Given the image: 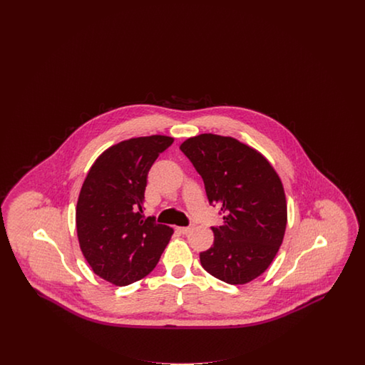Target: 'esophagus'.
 I'll list each match as a JSON object with an SVG mask.
<instances>
[{"instance_id":"obj_1","label":"esophagus","mask_w":365,"mask_h":365,"mask_svg":"<svg viewBox=\"0 0 365 365\" xmlns=\"http://www.w3.org/2000/svg\"><path fill=\"white\" fill-rule=\"evenodd\" d=\"M191 227H176V231L180 234H187L190 232Z\"/></svg>"}]
</instances>
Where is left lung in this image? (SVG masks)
<instances>
[{
    "label": "left lung",
    "mask_w": 365,
    "mask_h": 365,
    "mask_svg": "<svg viewBox=\"0 0 365 365\" xmlns=\"http://www.w3.org/2000/svg\"><path fill=\"white\" fill-rule=\"evenodd\" d=\"M180 150L201 175L209 204L223 215L213 245L200 253L204 269L230 284H245L269 267L284 237L287 204L282 180L256 149L238 139L201 134Z\"/></svg>",
    "instance_id": "8db88e82"
}]
</instances>
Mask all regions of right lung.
I'll list each match as a JSON object with an SVG mask.
<instances>
[{
  "label": "right lung",
  "instance_id": "obj_1",
  "mask_svg": "<svg viewBox=\"0 0 365 365\" xmlns=\"http://www.w3.org/2000/svg\"><path fill=\"white\" fill-rule=\"evenodd\" d=\"M174 138L127 139L106 149L91 165L76 204L81 250L100 278L127 286L149 275L174 230L145 219L148 173Z\"/></svg>",
  "mask_w": 365,
  "mask_h": 365
}]
</instances>
